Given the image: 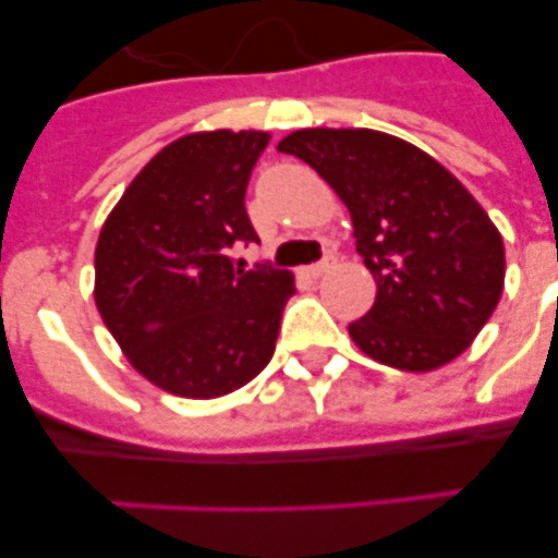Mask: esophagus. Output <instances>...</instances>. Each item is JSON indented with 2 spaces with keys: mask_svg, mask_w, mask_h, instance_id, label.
<instances>
[{
  "mask_svg": "<svg viewBox=\"0 0 558 558\" xmlns=\"http://www.w3.org/2000/svg\"><path fill=\"white\" fill-rule=\"evenodd\" d=\"M335 263H338V256H335V254H327V256H324V259H322V263L310 265V268H307V274L313 276V279H318V276H322V274H327V270L332 268Z\"/></svg>",
  "mask_w": 558,
  "mask_h": 558,
  "instance_id": "obj_1",
  "label": "esophagus"
}]
</instances>
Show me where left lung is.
<instances>
[{
    "label": "left lung",
    "mask_w": 558,
    "mask_h": 558,
    "mask_svg": "<svg viewBox=\"0 0 558 558\" xmlns=\"http://www.w3.org/2000/svg\"><path fill=\"white\" fill-rule=\"evenodd\" d=\"M276 150L307 161L347 204L377 282L349 324L368 357L433 372L470 347L502 293L506 251L483 206L425 150L368 128H304Z\"/></svg>",
    "instance_id": "obj_1"
}]
</instances>
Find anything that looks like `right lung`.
<instances>
[{"instance_id":"add662e5","label":"right lung","mask_w":558,"mask_h":558,"mask_svg":"<svg viewBox=\"0 0 558 558\" xmlns=\"http://www.w3.org/2000/svg\"><path fill=\"white\" fill-rule=\"evenodd\" d=\"M263 131L181 136L131 181L102 223L95 302L133 368L161 391L223 397L274 357L293 274L234 268L231 245L259 243L245 190Z\"/></svg>"}]
</instances>
